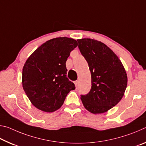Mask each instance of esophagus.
Masks as SVG:
<instances>
[{
	"instance_id": "obj_1",
	"label": "esophagus",
	"mask_w": 146,
	"mask_h": 146,
	"mask_svg": "<svg viewBox=\"0 0 146 146\" xmlns=\"http://www.w3.org/2000/svg\"><path fill=\"white\" fill-rule=\"evenodd\" d=\"M75 86H76V88H77V87H78V80H76V81H75Z\"/></svg>"
}]
</instances>
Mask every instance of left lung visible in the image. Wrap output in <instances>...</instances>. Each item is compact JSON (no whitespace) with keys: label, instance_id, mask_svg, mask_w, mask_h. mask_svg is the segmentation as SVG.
Wrapping results in <instances>:
<instances>
[{"label":"left lung","instance_id":"obj_1","mask_svg":"<svg viewBox=\"0 0 146 146\" xmlns=\"http://www.w3.org/2000/svg\"><path fill=\"white\" fill-rule=\"evenodd\" d=\"M78 48L88 62L91 88L81 95L84 108L93 114L107 112L122 99L127 84L125 68L108 46L91 38L78 39Z\"/></svg>","mask_w":146,"mask_h":146}]
</instances>
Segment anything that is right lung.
Masks as SVG:
<instances>
[{
	"label": "right lung",
	"mask_w": 146,
	"mask_h": 146,
	"mask_svg": "<svg viewBox=\"0 0 146 146\" xmlns=\"http://www.w3.org/2000/svg\"><path fill=\"white\" fill-rule=\"evenodd\" d=\"M78 46L73 38L58 37L46 41L27 59L22 83L32 104L44 112L55 111L68 94L75 89L66 76V62Z\"/></svg>",
	"instance_id": "obj_1"
}]
</instances>
